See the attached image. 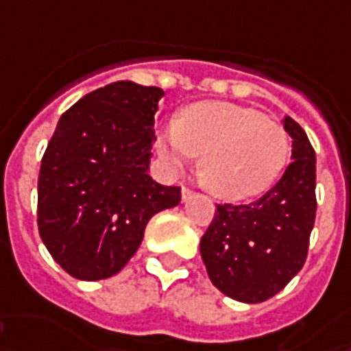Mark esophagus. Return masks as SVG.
Wrapping results in <instances>:
<instances>
[{
  "mask_svg": "<svg viewBox=\"0 0 351 351\" xmlns=\"http://www.w3.org/2000/svg\"><path fill=\"white\" fill-rule=\"evenodd\" d=\"M194 194H196V192H194V190H190V188H182V199H184V202H186V199H190L192 198V196H194Z\"/></svg>",
  "mask_w": 351,
  "mask_h": 351,
  "instance_id": "esophagus-1",
  "label": "esophagus"
}]
</instances>
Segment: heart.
<instances>
[{"mask_svg":"<svg viewBox=\"0 0 351 351\" xmlns=\"http://www.w3.org/2000/svg\"><path fill=\"white\" fill-rule=\"evenodd\" d=\"M157 147L176 167L198 153L204 186L221 198L239 199L260 194L284 171L289 138L278 122L239 104L198 103L180 120L167 122Z\"/></svg>","mask_w":351,"mask_h":351,"instance_id":"obj_1","label":"heart"}]
</instances>
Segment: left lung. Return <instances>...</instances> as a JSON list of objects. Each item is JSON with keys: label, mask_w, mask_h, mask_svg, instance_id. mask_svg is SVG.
I'll return each mask as SVG.
<instances>
[{"label": "left lung", "mask_w": 351, "mask_h": 351, "mask_svg": "<svg viewBox=\"0 0 351 351\" xmlns=\"http://www.w3.org/2000/svg\"><path fill=\"white\" fill-rule=\"evenodd\" d=\"M291 163L262 198L215 204L199 252L212 284L231 299L262 303L293 280L308 252L317 212V159L305 130L285 116Z\"/></svg>", "instance_id": "obj_1"}]
</instances>
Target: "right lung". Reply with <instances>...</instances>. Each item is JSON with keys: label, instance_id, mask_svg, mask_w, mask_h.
I'll return each mask as SVG.
<instances>
[{"label": "right lung", "instance_id": "1", "mask_svg": "<svg viewBox=\"0 0 351 351\" xmlns=\"http://www.w3.org/2000/svg\"><path fill=\"white\" fill-rule=\"evenodd\" d=\"M159 87L116 81L66 110L38 175V233L77 280L120 272L155 213L175 208L180 188L157 184L152 161Z\"/></svg>", "mask_w": 351, "mask_h": 351}]
</instances>
